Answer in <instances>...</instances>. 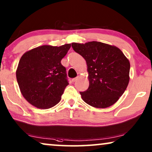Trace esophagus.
<instances>
[{
    "label": "esophagus",
    "mask_w": 152,
    "mask_h": 152,
    "mask_svg": "<svg viewBox=\"0 0 152 152\" xmlns=\"http://www.w3.org/2000/svg\"><path fill=\"white\" fill-rule=\"evenodd\" d=\"M77 78H78V77H76V78H74L72 79V82H75V81L77 80Z\"/></svg>",
    "instance_id": "34e87169"
}]
</instances>
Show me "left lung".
Masks as SVG:
<instances>
[{
    "instance_id": "8db88e82",
    "label": "left lung",
    "mask_w": 152,
    "mask_h": 152,
    "mask_svg": "<svg viewBox=\"0 0 152 152\" xmlns=\"http://www.w3.org/2000/svg\"><path fill=\"white\" fill-rule=\"evenodd\" d=\"M73 50L84 58L89 85L80 94L83 100L96 108L114 104L123 94L129 80V61L121 50L101 42L72 43Z\"/></svg>"
}]
</instances>
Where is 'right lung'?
<instances>
[{
    "label": "right lung",
    "instance_id": "obj_1",
    "mask_svg": "<svg viewBox=\"0 0 152 152\" xmlns=\"http://www.w3.org/2000/svg\"><path fill=\"white\" fill-rule=\"evenodd\" d=\"M71 44L60 47L42 45L22 56L16 70V79L24 98L32 105L48 109L61 99L69 85L66 68L61 61Z\"/></svg>",
    "mask_w": 152,
    "mask_h": 152
}]
</instances>
